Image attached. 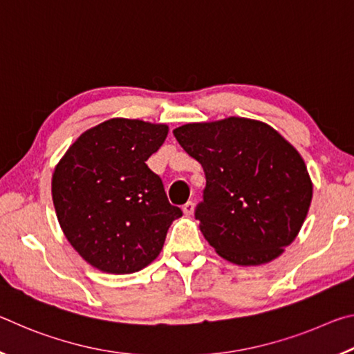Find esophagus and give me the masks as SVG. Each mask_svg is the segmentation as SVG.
<instances>
[{"label": "esophagus", "instance_id": "1", "mask_svg": "<svg viewBox=\"0 0 354 354\" xmlns=\"http://www.w3.org/2000/svg\"><path fill=\"white\" fill-rule=\"evenodd\" d=\"M183 212L185 215H194V212H195V205H194V203H192V201L185 203V205L183 206Z\"/></svg>", "mask_w": 354, "mask_h": 354}]
</instances>
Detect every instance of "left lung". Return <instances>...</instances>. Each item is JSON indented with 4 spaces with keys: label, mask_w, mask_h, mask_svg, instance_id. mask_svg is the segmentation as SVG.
Listing matches in <instances>:
<instances>
[{
    "label": "left lung",
    "mask_w": 354,
    "mask_h": 354,
    "mask_svg": "<svg viewBox=\"0 0 354 354\" xmlns=\"http://www.w3.org/2000/svg\"><path fill=\"white\" fill-rule=\"evenodd\" d=\"M173 134L205 170L195 217L215 253L245 267L283 254L313 200V181L297 149L270 124L245 117L187 123Z\"/></svg>",
    "instance_id": "obj_1"
}]
</instances>
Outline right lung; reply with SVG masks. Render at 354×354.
<instances>
[{"mask_svg": "<svg viewBox=\"0 0 354 354\" xmlns=\"http://www.w3.org/2000/svg\"><path fill=\"white\" fill-rule=\"evenodd\" d=\"M167 134L164 123L109 118L84 131L55 167L59 225L82 259L101 272L129 274L149 266L183 215L145 164Z\"/></svg>", "mask_w": 354, "mask_h": 354, "instance_id": "add662e5", "label": "right lung"}]
</instances>
